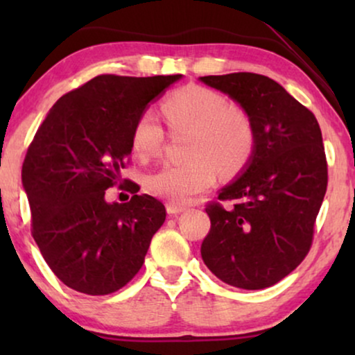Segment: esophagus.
<instances>
[{
  "label": "esophagus",
  "instance_id": "esophagus-1",
  "mask_svg": "<svg viewBox=\"0 0 355 355\" xmlns=\"http://www.w3.org/2000/svg\"><path fill=\"white\" fill-rule=\"evenodd\" d=\"M166 211H168V215H171V216L173 215H179V213L186 211V207L169 202V203H166Z\"/></svg>",
  "mask_w": 355,
  "mask_h": 355
}]
</instances>
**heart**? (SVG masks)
I'll return each instance as SVG.
<instances>
[{
  "instance_id": "obj_1",
  "label": "heart",
  "mask_w": 355,
  "mask_h": 355,
  "mask_svg": "<svg viewBox=\"0 0 355 355\" xmlns=\"http://www.w3.org/2000/svg\"><path fill=\"white\" fill-rule=\"evenodd\" d=\"M163 113L171 128L196 129L191 157L181 164H164L145 178V189L155 197L186 203L216 181V164L225 173H236L250 158L255 132L249 116L231 108L221 94L191 85L164 100ZM164 129L153 110L137 116L130 132L135 157L150 159L159 153Z\"/></svg>"
}]
</instances>
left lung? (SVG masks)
Listing matches in <instances>:
<instances>
[{"label":"left lung","instance_id":"8db88e82","mask_svg":"<svg viewBox=\"0 0 355 355\" xmlns=\"http://www.w3.org/2000/svg\"><path fill=\"white\" fill-rule=\"evenodd\" d=\"M249 116L255 145L239 178L210 202L211 226L202 259L216 278L241 289H265L309 254L328 186L318 121L278 82L254 72L200 77Z\"/></svg>","mask_w":355,"mask_h":355}]
</instances>
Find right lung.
Returning <instances> with one entry per match:
<instances>
[{"label":"right lung","mask_w":355,"mask_h":355,"mask_svg":"<svg viewBox=\"0 0 355 355\" xmlns=\"http://www.w3.org/2000/svg\"><path fill=\"white\" fill-rule=\"evenodd\" d=\"M176 76H96L53 105L22 164L32 213V236L53 273L67 288L105 295L129 283L166 218L164 205L147 193L108 203L132 152L137 116Z\"/></svg>","instance_id":"obj_1"}]
</instances>
